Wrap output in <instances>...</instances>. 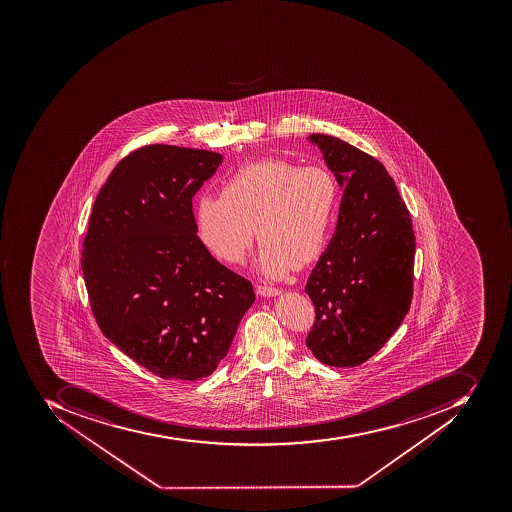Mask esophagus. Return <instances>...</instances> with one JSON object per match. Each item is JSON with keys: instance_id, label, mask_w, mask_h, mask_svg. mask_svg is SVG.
<instances>
[{"instance_id": "esophagus-1", "label": "esophagus", "mask_w": 512, "mask_h": 512, "mask_svg": "<svg viewBox=\"0 0 512 512\" xmlns=\"http://www.w3.org/2000/svg\"><path fill=\"white\" fill-rule=\"evenodd\" d=\"M257 293L263 298H274V296H279L282 291L279 288L274 287H266V285H258Z\"/></svg>"}]
</instances>
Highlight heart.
Returning <instances> with one entry per match:
<instances>
[{
    "instance_id": "obj_1",
    "label": "heart",
    "mask_w": 512,
    "mask_h": 512,
    "mask_svg": "<svg viewBox=\"0 0 512 512\" xmlns=\"http://www.w3.org/2000/svg\"><path fill=\"white\" fill-rule=\"evenodd\" d=\"M338 208L340 186L326 167L268 158L225 178L221 196L197 197V235L213 257L240 265L257 230V269L280 279L323 254Z\"/></svg>"
}]
</instances>
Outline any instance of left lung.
Segmentation results:
<instances>
[{"mask_svg":"<svg viewBox=\"0 0 512 512\" xmlns=\"http://www.w3.org/2000/svg\"><path fill=\"white\" fill-rule=\"evenodd\" d=\"M343 189L337 229L310 274L305 293L316 321L307 348L329 367L367 362L409 312L415 235L393 178L348 142L310 135Z\"/></svg>","mask_w":512,"mask_h":512,"instance_id":"8db88e82","label":"left lung"}]
</instances>
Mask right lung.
I'll return each instance as SVG.
<instances>
[{
  "label": "right lung",
  "instance_id": "right-lung-1",
  "mask_svg": "<svg viewBox=\"0 0 512 512\" xmlns=\"http://www.w3.org/2000/svg\"><path fill=\"white\" fill-rule=\"evenodd\" d=\"M222 155L156 144L117 164L84 238L87 294L98 327L156 376L197 381L227 356L251 282L200 243L193 197Z\"/></svg>",
  "mask_w": 512,
  "mask_h": 512
}]
</instances>
